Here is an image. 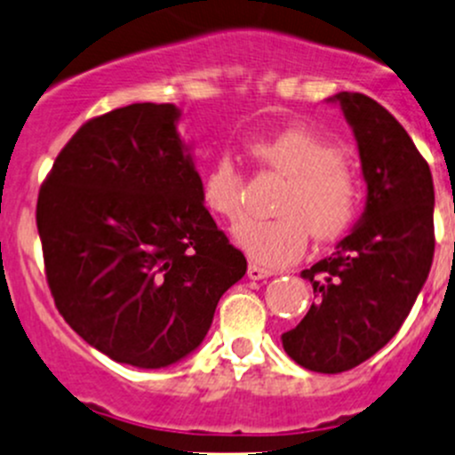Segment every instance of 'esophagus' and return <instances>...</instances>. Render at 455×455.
<instances>
[{
  "mask_svg": "<svg viewBox=\"0 0 455 455\" xmlns=\"http://www.w3.org/2000/svg\"><path fill=\"white\" fill-rule=\"evenodd\" d=\"M246 275H249V279H255V282H259V279L270 277V275H273V270L261 268V266H257V264H249V270H246Z\"/></svg>",
  "mask_w": 455,
  "mask_h": 455,
  "instance_id": "34e87169",
  "label": "esophagus"
}]
</instances>
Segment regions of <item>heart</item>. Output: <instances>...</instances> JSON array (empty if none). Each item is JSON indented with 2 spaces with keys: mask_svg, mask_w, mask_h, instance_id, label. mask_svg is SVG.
<instances>
[{
  "mask_svg": "<svg viewBox=\"0 0 455 455\" xmlns=\"http://www.w3.org/2000/svg\"><path fill=\"white\" fill-rule=\"evenodd\" d=\"M251 158L286 176L275 220H251L235 228V242L251 259L270 268L295 264L315 240L330 242L347 231L359 213L361 185L339 147L306 127H288L246 145ZM204 209L224 222L244 215V176L228 156L206 167L200 180Z\"/></svg>",
  "mask_w": 455,
  "mask_h": 455,
  "instance_id": "b5f03b06",
  "label": "heart"
}]
</instances>
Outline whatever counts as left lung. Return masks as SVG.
<instances>
[{"instance_id":"left-lung-1","label":"left lung","mask_w":455,"mask_h":455,"mask_svg":"<svg viewBox=\"0 0 455 455\" xmlns=\"http://www.w3.org/2000/svg\"><path fill=\"white\" fill-rule=\"evenodd\" d=\"M352 127L368 198L337 251L301 277L316 301L282 334L301 368L337 374L368 361L410 315L434 259V180L401 123L370 96H330Z\"/></svg>"}]
</instances>
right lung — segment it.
Here are the masks:
<instances>
[{
    "label": "right lung",
    "instance_id": "obj_1",
    "mask_svg": "<svg viewBox=\"0 0 455 455\" xmlns=\"http://www.w3.org/2000/svg\"><path fill=\"white\" fill-rule=\"evenodd\" d=\"M172 103L87 121L36 202L45 277L59 313L116 363L158 370L198 350L246 259L200 198Z\"/></svg>",
    "mask_w": 455,
    "mask_h": 455
}]
</instances>
